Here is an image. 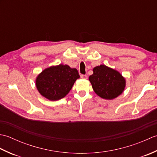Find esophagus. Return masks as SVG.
Instances as JSON below:
<instances>
[{"label":"esophagus","instance_id":"esophagus-1","mask_svg":"<svg viewBox=\"0 0 157 157\" xmlns=\"http://www.w3.org/2000/svg\"><path fill=\"white\" fill-rule=\"evenodd\" d=\"M80 76H81V78H82V79H86L88 78V76L86 75H83V74H82Z\"/></svg>","mask_w":157,"mask_h":157}]
</instances>
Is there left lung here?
I'll list each match as a JSON object with an SVG mask.
<instances>
[{
  "instance_id": "8db88e82",
  "label": "left lung",
  "mask_w": 157,
  "mask_h": 157,
  "mask_svg": "<svg viewBox=\"0 0 157 157\" xmlns=\"http://www.w3.org/2000/svg\"><path fill=\"white\" fill-rule=\"evenodd\" d=\"M89 80L96 94L106 100L117 97L125 87L124 78L117 71L105 65L95 67Z\"/></svg>"
}]
</instances>
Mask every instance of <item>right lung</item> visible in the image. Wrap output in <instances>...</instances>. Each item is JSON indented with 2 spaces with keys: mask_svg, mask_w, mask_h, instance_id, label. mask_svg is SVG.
<instances>
[{
  "mask_svg": "<svg viewBox=\"0 0 157 157\" xmlns=\"http://www.w3.org/2000/svg\"><path fill=\"white\" fill-rule=\"evenodd\" d=\"M79 78L76 69L60 64L42 71L36 78V85L41 95L54 101L64 98Z\"/></svg>",
  "mask_w": 157,
  "mask_h": 157,
  "instance_id": "right-lung-1",
  "label": "right lung"
}]
</instances>
